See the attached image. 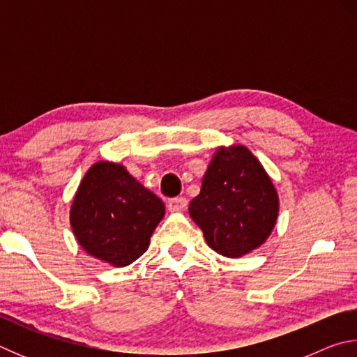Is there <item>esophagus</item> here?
Here are the masks:
<instances>
[{
    "instance_id": "obj_1",
    "label": "esophagus",
    "mask_w": 357,
    "mask_h": 357,
    "mask_svg": "<svg viewBox=\"0 0 357 357\" xmlns=\"http://www.w3.org/2000/svg\"><path fill=\"white\" fill-rule=\"evenodd\" d=\"M187 198L185 197H174L168 200V208L170 211H183L187 208Z\"/></svg>"
}]
</instances>
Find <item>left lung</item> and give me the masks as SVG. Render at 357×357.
<instances>
[{
	"mask_svg": "<svg viewBox=\"0 0 357 357\" xmlns=\"http://www.w3.org/2000/svg\"><path fill=\"white\" fill-rule=\"evenodd\" d=\"M206 243L223 257H241L261 245L275 225L279 198L249 149H219L189 206Z\"/></svg>",
	"mask_w": 357,
	"mask_h": 357,
	"instance_id": "8db88e82",
	"label": "left lung"
}]
</instances>
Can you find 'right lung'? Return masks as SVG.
Wrapping results in <instances>:
<instances>
[{
	"instance_id": "obj_1",
	"label": "right lung",
	"mask_w": 357,
	"mask_h": 357,
	"mask_svg": "<svg viewBox=\"0 0 357 357\" xmlns=\"http://www.w3.org/2000/svg\"><path fill=\"white\" fill-rule=\"evenodd\" d=\"M165 204L124 167L98 162L84 174L70 209L75 238L89 255L128 266L146 252Z\"/></svg>"
}]
</instances>
